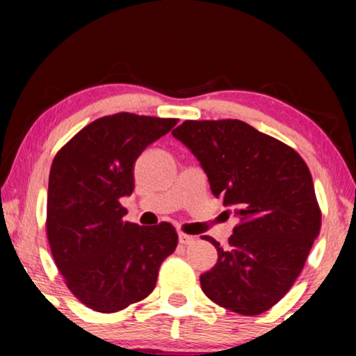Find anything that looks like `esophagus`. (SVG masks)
<instances>
[{
    "instance_id": "obj_1",
    "label": "esophagus",
    "mask_w": 356,
    "mask_h": 356,
    "mask_svg": "<svg viewBox=\"0 0 356 356\" xmlns=\"http://www.w3.org/2000/svg\"><path fill=\"white\" fill-rule=\"evenodd\" d=\"M194 240H196V238L189 236V235H186V233H178L179 245H191V243H194Z\"/></svg>"
}]
</instances>
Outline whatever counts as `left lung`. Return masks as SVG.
Instances as JSON below:
<instances>
[{"mask_svg":"<svg viewBox=\"0 0 356 356\" xmlns=\"http://www.w3.org/2000/svg\"><path fill=\"white\" fill-rule=\"evenodd\" d=\"M173 138L191 150L211 191L240 223L217 264L201 275L213 303L238 314L272 308L291 289L321 230L308 165L270 136L240 120L184 121Z\"/></svg>","mask_w":356,"mask_h":356,"instance_id":"8db88e82","label":"left lung"}]
</instances>
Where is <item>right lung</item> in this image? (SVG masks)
I'll use <instances>...</instances> for the list:
<instances>
[{
  "instance_id": "right-lung-1",
  "label": "right lung",
  "mask_w": 356,
  "mask_h": 356,
  "mask_svg": "<svg viewBox=\"0 0 356 356\" xmlns=\"http://www.w3.org/2000/svg\"><path fill=\"white\" fill-rule=\"evenodd\" d=\"M178 123L134 113L95 120L53 159L47 235L67 289L99 313H116L152 293L178 245L167 222H124L120 199L134 191V162Z\"/></svg>"
}]
</instances>
